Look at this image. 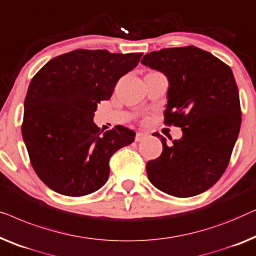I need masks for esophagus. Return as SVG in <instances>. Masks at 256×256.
Instances as JSON below:
<instances>
[{
	"label": "esophagus",
	"instance_id": "34e87169",
	"mask_svg": "<svg viewBox=\"0 0 256 256\" xmlns=\"http://www.w3.org/2000/svg\"><path fill=\"white\" fill-rule=\"evenodd\" d=\"M146 136H147V133H145V132H138L136 134V142H140V140L145 139Z\"/></svg>",
	"mask_w": 256,
	"mask_h": 256
}]
</instances>
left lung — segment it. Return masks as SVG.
I'll return each mask as SVG.
<instances>
[{"instance_id": "obj_1", "label": "left lung", "mask_w": 256, "mask_h": 256, "mask_svg": "<svg viewBox=\"0 0 256 256\" xmlns=\"http://www.w3.org/2000/svg\"><path fill=\"white\" fill-rule=\"evenodd\" d=\"M142 64L168 78L164 123L182 128L172 146L154 133L164 150L146 164L147 176L168 195H200L224 174L239 136L240 100L231 68L195 46L147 53Z\"/></svg>"}]
</instances>
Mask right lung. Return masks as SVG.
<instances>
[{
  "mask_svg": "<svg viewBox=\"0 0 256 256\" xmlns=\"http://www.w3.org/2000/svg\"><path fill=\"white\" fill-rule=\"evenodd\" d=\"M142 56L75 50L53 58L32 78L22 134L32 167L48 188L78 197L106 184L110 158L134 142L136 133L122 125L103 132L92 118Z\"/></svg>",
  "mask_w": 256,
  "mask_h": 256,
  "instance_id": "right-lung-1",
  "label": "right lung"
}]
</instances>
